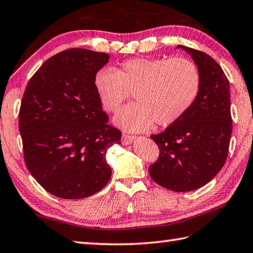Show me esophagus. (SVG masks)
<instances>
[{
  "label": "esophagus",
  "mask_w": 253,
  "mask_h": 253,
  "mask_svg": "<svg viewBox=\"0 0 253 253\" xmlns=\"http://www.w3.org/2000/svg\"><path fill=\"white\" fill-rule=\"evenodd\" d=\"M136 139L135 136H130V135H127V133H123L122 136V143L123 145H130V143Z\"/></svg>",
  "instance_id": "34e87169"
}]
</instances>
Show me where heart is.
I'll list each match as a JSON object with an SVG mask.
<instances>
[{"mask_svg": "<svg viewBox=\"0 0 253 253\" xmlns=\"http://www.w3.org/2000/svg\"><path fill=\"white\" fill-rule=\"evenodd\" d=\"M201 81L191 59L133 58L123 61L117 71H98L94 87L107 112L117 111L133 93L136 103L122 108L115 122L126 130L141 131L153 123L168 127L180 121L199 95Z\"/></svg>", "mask_w": 253, "mask_h": 253, "instance_id": "obj_1", "label": "heart"}]
</instances>
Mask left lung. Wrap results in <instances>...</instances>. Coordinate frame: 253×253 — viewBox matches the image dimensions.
Masks as SVG:
<instances>
[{
    "label": "left lung",
    "mask_w": 253,
    "mask_h": 253,
    "mask_svg": "<svg viewBox=\"0 0 253 253\" xmlns=\"http://www.w3.org/2000/svg\"><path fill=\"white\" fill-rule=\"evenodd\" d=\"M177 48L199 68L200 93L180 121L150 136L160 155L149 173L168 190L190 192L214 179L226 162L232 131L230 87L221 67L209 54L182 44Z\"/></svg>",
    "instance_id": "8db88e82"
}]
</instances>
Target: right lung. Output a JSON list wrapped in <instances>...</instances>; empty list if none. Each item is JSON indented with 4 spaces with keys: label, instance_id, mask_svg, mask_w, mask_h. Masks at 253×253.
<instances>
[{
    "label": "right lung",
    "instance_id": "obj_1",
    "mask_svg": "<svg viewBox=\"0 0 253 253\" xmlns=\"http://www.w3.org/2000/svg\"><path fill=\"white\" fill-rule=\"evenodd\" d=\"M110 56L72 48L44 61L27 83L18 127L24 160L50 194L84 199L101 191L112 176L106 152L122 132L108 116L94 87V77Z\"/></svg>",
    "mask_w": 253,
    "mask_h": 253
}]
</instances>
